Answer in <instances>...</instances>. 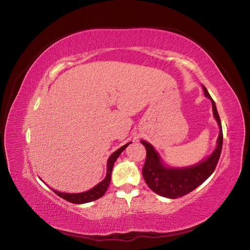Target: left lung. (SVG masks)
<instances>
[{"instance_id": "8db88e82", "label": "left lung", "mask_w": 250, "mask_h": 250, "mask_svg": "<svg viewBox=\"0 0 250 250\" xmlns=\"http://www.w3.org/2000/svg\"><path fill=\"white\" fill-rule=\"evenodd\" d=\"M203 90L205 97L211 101L214 117L219 125L217 146L208 158L189 167H167L161 161V158L155 150V148L149 143L141 141L142 144L146 148V161L142 171L143 177H144L148 187L159 195L166 196L168 199H177L188 194L195 188H198L201 184H203L213 174L217 163H218L222 149V141H224L221 121L214 100L211 99L204 86Z\"/></svg>"}]
</instances>
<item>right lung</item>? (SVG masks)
<instances>
[{
    "label": "right lung",
    "instance_id": "right-lung-1",
    "mask_svg": "<svg viewBox=\"0 0 250 250\" xmlns=\"http://www.w3.org/2000/svg\"><path fill=\"white\" fill-rule=\"evenodd\" d=\"M129 144H131V143H128V144H125V146L120 147L118 150H116L115 152L111 153V156L107 160V171H106V177L92 189L81 193H65V192H60V191H57L54 189L52 190H54L55 193L57 195H59L60 198L66 200L67 202H71V203H74V204H83V203H88V202H92L94 200L100 199L101 196L104 195L106 190L108 188L109 183H110V177H111V171H113L115 161L117 160V158L120 156V153L124 151L126 147H128Z\"/></svg>",
    "mask_w": 250,
    "mask_h": 250
}]
</instances>
